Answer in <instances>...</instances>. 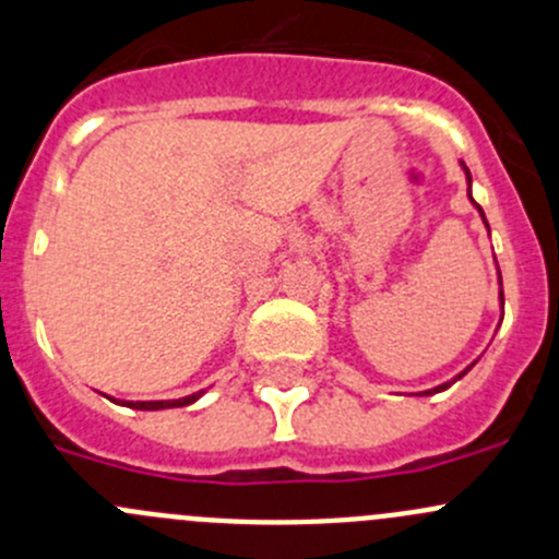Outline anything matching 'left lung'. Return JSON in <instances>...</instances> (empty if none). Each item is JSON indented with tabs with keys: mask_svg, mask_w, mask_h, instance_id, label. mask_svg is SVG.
<instances>
[{
	"mask_svg": "<svg viewBox=\"0 0 559 559\" xmlns=\"http://www.w3.org/2000/svg\"><path fill=\"white\" fill-rule=\"evenodd\" d=\"M462 170H465V178H467V197H471V173H467V167H465V165H462ZM471 202H473V197H471ZM473 205H476V202H473ZM476 207H478V213H481V218H484L481 205H476ZM484 224H487V218H484ZM487 229H489V224H487ZM500 306H503V278H500ZM471 368H473V365H471ZM471 368L462 370V373L456 376V379H462V376H465L467 370H471ZM456 379H454V381H456ZM454 381H447V384H441V386H436V389H427V392H421V394H436V392H443V389L452 386Z\"/></svg>",
	"mask_w": 559,
	"mask_h": 559,
	"instance_id": "1",
	"label": "left lung"
}]
</instances>
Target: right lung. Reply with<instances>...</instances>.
<instances>
[{
	"label": "right lung",
	"instance_id": "1",
	"mask_svg": "<svg viewBox=\"0 0 559 559\" xmlns=\"http://www.w3.org/2000/svg\"><path fill=\"white\" fill-rule=\"evenodd\" d=\"M202 392L189 394V397H180V400H140V403H127L129 408H138V411H162V408H180V405H191L194 400H200Z\"/></svg>",
	"mask_w": 559,
	"mask_h": 559
}]
</instances>
